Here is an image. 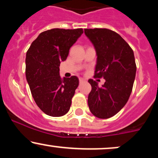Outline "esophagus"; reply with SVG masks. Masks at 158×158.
Listing matches in <instances>:
<instances>
[{
    "instance_id": "34e87169",
    "label": "esophagus",
    "mask_w": 158,
    "mask_h": 158,
    "mask_svg": "<svg viewBox=\"0 0 158 158\" xmlns=\"http://www.w3.org/2000/svg\"><path fill=\"white\" fill-rule=\"evenodd\" d=\"M84 81H85V80L84 79H79V83H82V82H84Z\"/></svg>"
}]
</instances>
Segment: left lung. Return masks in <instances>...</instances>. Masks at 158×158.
Returning <instances> with one entry per match:
<instances>
[{
    "instance_id": "1",
    "label": "left lung",
    "mask_w": 158,
    "mask_h": 158,
    "mask_svg": "<svg viewBox=\"0 0 158 158\" xmlns=\"http://www.w3.org/2000/svg\"><path fill=\"white\" fill-rule=\"evenodd\" d=\"M85 34L94 44L97 53L96 78L105 79L104 85L89 79V109L95 117L108 119L120 110L131 95L135 81V55L128 43L108 29H85Z\"/></svg>"
}]
</instances>
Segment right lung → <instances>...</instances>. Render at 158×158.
<instances>
[{
    "instance_id": "obj_1",
    "label": "right lung",
    "mask_w": 158,
    "mask_h": 158,
    "mask_svg": "<svg viewBox=\"0 0 158 158\" xmlns=\"http://www.w3.org/2000/svg\"><path fill=\"white\" fill-rule=\"evenodd\" d=\"M82 33V29L47 30L39 34L27 50V81L36 105L49 116L61 117L70 110L79 79L76 76L61 79L59 66Z\"/></svg>"
}]
</instances>
